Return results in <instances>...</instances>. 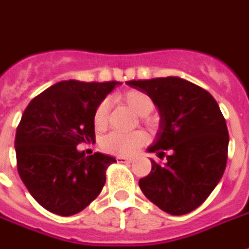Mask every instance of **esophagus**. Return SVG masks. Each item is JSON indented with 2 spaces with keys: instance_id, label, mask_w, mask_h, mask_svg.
I'll use <instances>...</instances> for the list:
<instances>
[{
  "instance_id": "34e87169",
  "label": "esophagus",
  "mask_w": 249,
  "mask_h": 249,
  "mask_svg": "<svg viewBox=\"0 0 249 249\" xmlns=\"http://www.w3.org/2000/svg\"><path fill=\"white\" fill-rule=\"evenodd\" d=\"M117 161L128 162V164H130V162L133 161V160H132V159H128V157H124V156H117Z\"/></svg>"
}]
</instances>
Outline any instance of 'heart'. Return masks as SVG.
<instances>
[{
    "instance_id": "heart-1",
    "label": "heart",
    "mask_w": 249,
    "mask_h": 249,
    "mask_svg": "<svg viewBox=\"0 0 249 249\" xmlns=\"http://www.w3.org/2000/svg\"><path fill=\"white\" fill-rule=\"evenodd\" d=\"M124 101L133 112L139 116H144V121H148L146 116L155 108V103L146 93L140 90H130L123 96ZM94 125L97 129H103L109 121V101L103 100L94 110ZM146 142L145 133L140 130L124 133L114 130L110 132L101 140V146L105 152L117 156H132Z\"/></svg>"
}]
</instances>
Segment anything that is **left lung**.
<instances>
[{
  "instance_id": "1",
  "label": "left lung",
  "mask_w": 249,
  "mask_h": 249,
  "mask_svg": "<svg viewBox=\"0 0 249 249\" xmlns=\"http://www.w3.org/2000/svg\"><path fill=\"white\" fill-rule=\"evenodd\" d=\"M146 93L160 112V129L148 152L167 162L152 161L140 178L141 191L164 212H192L207 200L223 178L230 136L219 105L205 89L178 77L128 81Z\"/></svg>"
}]
</instances>
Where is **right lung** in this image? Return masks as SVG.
Listing matches in <instances>:
<instances>
[{
    "label": "right lung",
    "instance_id": "obj_1",
    "mask_svg": "<svg viewBox=\"0 0 249 249\" xmlns=\"http://www.w3.org/2000/svg\"><path fill=\"white\" fill-rule=\"evenodd\" d=\"M120 82L60 81L29 103L16 132L19 178L41 207L71 216L103 189L107 168L116 161L77 149L94 141V110Z\"/></svg>",
    "mask_w": 249,
    "mask_h": 249
}]
</instances>
